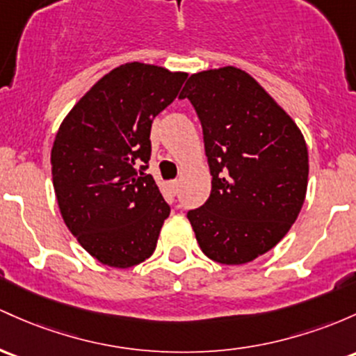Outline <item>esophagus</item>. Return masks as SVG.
<instances>
[{"mask_svg":"<svg viewBox=\"0 0 356 356\" xmlns=\"http://www.w3.org/2000/svg\"><path fill=\"white\" fill-rule=\"evenodd\" d=\"M177 187H179V182L177 181H169V182H167V189H169L170 194L177 193Z\"/></svg>","mask_w":356,"mask_h":356,"instance_id":"1","label":"esophagus"}]
</instances>
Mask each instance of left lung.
<instances>
[{
	"label": "left lung",
	"mask_w": 356,
	"mask_h": 356,
	"mask_svg": "<svg viewBox=\"0 0 356 356\" xmlns=\"http://www.w3.org/2000/svg\"><path fill=\"white\" fill-rule=\"evenodd\" d=\"M181 99L201 120L209 199L187 213L202 253L241 265L272 250L298 220L307 191V145L294 120L245 70H202Z\"/></svg>",
	"instance_id": "1"
}]
</instances>
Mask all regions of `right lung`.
<instances>
[{
  "label": "right lung",
  "instance_id": "add662e5",
  "mask_svg": "<svg viewBox=\"0 0 356 356\" xmlns=\"http://www.w3.org/2000/svg\"><path fill=\"white\" fill-rule=\"evenodd\" d=\"M186 72L130 62L101 77L54 140L52 181L64 222L89 255L128 268L154 253L170 208L150 174L152 121Z\"/></svg>",
  "mask_w": 356,
  "mask_h": 356
}]
</instances>
